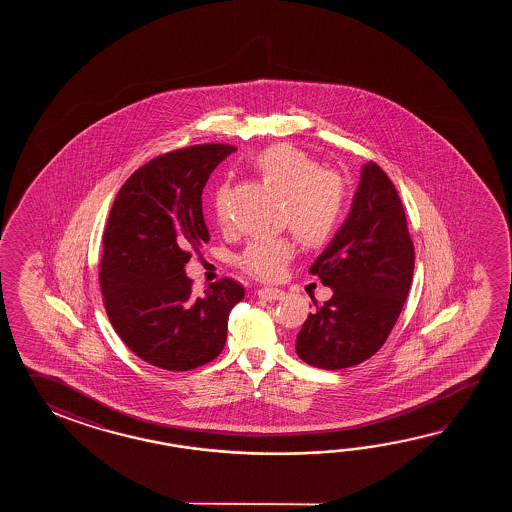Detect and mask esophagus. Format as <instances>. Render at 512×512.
Instances as JSON below:
<instances>
[{"label":"esophagus","mask_w":512,"mask_h":512,"mask_svg":"<svg viewBox=\"0 0 512 512\" xmlns=\"http://www.w3.org/2000/svg\"><path fill=\"white\" fill-rule=\"evenodd\" d=\"M258 296L263 298V300H269V302H274V300H280L285 296L282 289H276V287H261L258 289Z\"/></svg>","instance_id":"1"}]
</instances>
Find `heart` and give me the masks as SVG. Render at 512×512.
I'll list each match as a JSON object with an SVG mask.
<instances>
[{
    "mask_svg": "<svg viewBox=\"0 0 512 512\" xmlns=\"http://www.w3.org/2000/svg\"><path fill=\"white\" fill-rule=\"evenodd\" d=\"M261 179L283 196L280 221L289 225L307 247H320L335 236L348 207V183L337 170L322 168L309 153L291 146L274 144L254 157ZM227 186L212 194V210L219 225L227 223ZM294 256L289 236L254 238L238 256V265L258 280H274Z\"/></svg>",
    "mask_w": 512,
    "mask_h": 512,
    "instance_id": "obj_1",
    "label": "heart"
}]
</instances>
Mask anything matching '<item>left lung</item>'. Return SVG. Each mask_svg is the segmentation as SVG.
Returning a JSON list of instances; mask_svg holds the SVG:
<instances>
[{
  "mask_svg": "<svg viewBox=\"0 0 512 512\" xmlns=\"http://www.w3.org/2000/svg\"><path fill=\"white\" fill-rule=\"evenodd\" d=\"M414 263L401 197L370 161L348 218L309 269L333 296L315 302L296 338L298 357L320 370H342L375 355L403 311Z\"/></svg>",
  "mask_w": 512,
  "mask_h": 512,
  "instance_id": "1",
  "label": "left lung"
}]
</instances>
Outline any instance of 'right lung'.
I'll return each mask as SVG.
<instances>
[{"instance_id":"right-lung-1","label":"right lung","mask_w":512,"mask_h":512,"mask_svg":"<svg viewBox=\"0 0 512 512\" xmlns=\"http://www.w3.org/2000/svg\"><path fill=\"white\" fill-rule=\"evenodd\" d=\"M236 148L196 144L163 153L122 185L104 230L100 289L109 322L139 359L188 371L216 359L232 307L245 289L232 278L192 294L185 265L210 240L201 194Z\"/></svg>"}]
</instances>
